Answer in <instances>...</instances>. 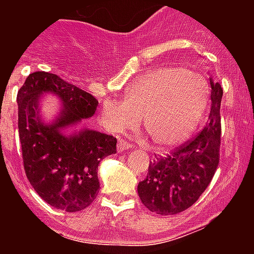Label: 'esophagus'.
I'll use <instances>...</instances> for the list:
<instances>
[{
    "label": "esophagus",
    "instance_id": "34e87169",
    "mask_svg": "<svg viewBox=\"0 0 254 254\" xmlns=\"http://www.w3.org/2000/svg\"><path fill=\"white\" fill-rule=\"evenodd\" d=\"M129 149H131V145L124 142V141H119V143H117V150L124 151V150H129Z\"/></svg>",
    "mask_w": 254,
    "mask_h": 254
}]
</instances>
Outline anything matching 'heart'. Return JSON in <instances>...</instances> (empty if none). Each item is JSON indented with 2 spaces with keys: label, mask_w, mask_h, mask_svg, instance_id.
<instances>
[{
  "label": "heart",
  "mask_w": 254,
  "mask_h": 254,
  "mask_svg": "<svg viewBox=\"0 0 254 254\" xmlns=\"http://www.w3.org/2000/svg\"><path fill=\"white\" fill-rule=\"evenodd\" d=\"M207 104L203 79L182 68H158L135 81L124 100H104L100 121L119 134L137 127L142 119L153 145L170 149L193 134Z\"/></svg>",
  "instance_id": "obj_1"
}]
</instances>
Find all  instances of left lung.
Returning <instances> with one entry per match:
<instances>
[{
  "instance_id": "1",
  "label": "left lung",
  "mask_w": 254,
  "mask_h": 254,
  "mask_svg": "<svg viewBox=\"0 0 254 254\" xmlns=\"http://www.w3.org/2000/svg\"><path fill=\"white\" fill-rule=\"evenodd\" d=\"M211 83V112L204 129L167 157L150 162L137 191L143 205L158 215H175L190 208L211 183L219 165L220 104L223 88Z\"/></svg>"
}]
</instances>
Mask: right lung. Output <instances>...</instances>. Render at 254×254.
I'll list each match as a JSON object with an SVG mask.
<instances>
[{
    "label": "right lung",
    "mask_w": 254,
    "mask_h": 254,
    "mask_svg": "<svg viewBox=\"0 0 254 254\" xmlns=\"http://www.w3.org/2000/svg\"><path fill=\"white\" fill-rule=\"evenodd\" d=\"M53 93L61 100L56 119H40V97ZM18 130L23 167L30 185L50 205L65 212L87 208L100 189L97 169L116 153L113 135L83 127L99 101L55 73H30L17 95Z\"/></svg>",
    "instance_id": "obj_1"
}]
</instances>
